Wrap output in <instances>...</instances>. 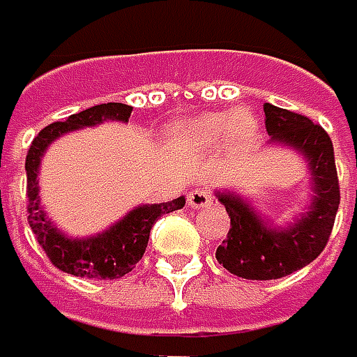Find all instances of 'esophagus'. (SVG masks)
Wrapping results in <instances>:
<instances>
[{"label":"esophagus","mask_w":357,"mask_h":357,"mask_svg":"<svg viewBox=\"0 0 357 357\" xmlns=\"http://www.w3.org/2000/svg\"><path fill=\"white\" fill-rule=\"evenodd\" d=\"M211 203H213V195L207 189H195V191L189 192V205L192 209H203Z\"/></svg>","instance_id":"34e87169"}]
</instances>
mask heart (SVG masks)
I'll return each instance as SVG.
<instances>
[{
    "instance_id": "1",
    "label": "heart",
    "mask_w": 357,
    "mask_h": 357,
    "mask_svg": "<svg viewBox=\"0 0 357 357\" xmlns=\"http://www.w3.org/2000/svg\"><path fill=\"white\" fill-rule=\"evenodd\" d=\"M258 132V121L248 109L236 112H207L174 123V138L187 146L207 148L225 136L234 150H240L254 140Z\"/></svg>"
}]
</instances>
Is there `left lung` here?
Listing matches in <instances>:
<instances>
[{"label":"left lung","instance_id":"left-lung-1","mask_svg":"<svg viewBox=\"0 0 357 357\" xmlns=\"http://www.w3.org/2000/svg\"><path fill=\"white\" fill-rule=\"evenodd\" d=\"M268 146L289 148L305 158L309 201L287 221L264 215L250 199L231 189H215L231 227L215 258L225 270L245 280H276L311 264L331 236L340 207V183L333 144L327 132L309 117L264 105Z\"/></svg>","mask_w":357,"mask_h":357}]
</instances>
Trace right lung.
Here are the masks:
<instances>
[{
  "label": "right lung",
  "instance_id": "add662e5",
  "mask_svg": "<svg viewBox=\"0 0 357 357\" xmlns=\"http://www.w3.org/2000/svg\"><path fill=\"white\" fill-rule=\"evenodd\" d=\"M132 105L126 103H101L68 115L64 121L46 126L34 138L26 156V176H28V223L36 240L59 270L81 278H107L114 280L128 274L140 262L146 252L150 229L158 217L185 207V197L172 199L168 203L138 205L130 209L121 219L99 234L73 238L61 229L40 203L38 174L42 158L52 142L63 138L64 134L95 128L105 121L128 123L132 115Z\"/></svg>",
  "mask_w": 357,
  "mask_h": 357
}]
</instances>
